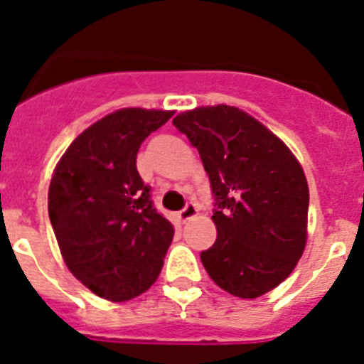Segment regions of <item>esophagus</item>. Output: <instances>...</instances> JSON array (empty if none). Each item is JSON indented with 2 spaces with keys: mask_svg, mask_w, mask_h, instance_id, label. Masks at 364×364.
<instances>
[{
  "mask_svg": "<svg viewBox=\"0 0 364 364\" xmlns=\"http://www.w3.org/2000/svg\"><path fill=\"white\" fill-rule=\"evenodd\" d=\"M196 213H198V206H196L192 201H190V203H186L185 208H183L181 212H179V219H181L183 223H186V220L192 219V217L196 215Z\"/></svg>",
  "mask_w": 364,
  "mask_h": 364,
  "instance_id": "obj_1",
  "label": "esophagus"
}]
</instances>
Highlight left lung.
<instances>
[{
	"label": "left lung",
	"mask_w": 364,
	"mask_h": 364,
	"mask_svg": "<svg viewBox=\"0 0 364 364\" xmlns=\"http://www.w3.org/2000/svg\"><path fill=\"white\" fill-rule=\"evenodd\" d=\"M198 149L213 193L217 240L201 262L220 289L257 298L293 273L307 240L309 186L287 145L232 105L172 120Z\"/></svg>",
	"instance_id": "8db88e82"
}]
</instances>
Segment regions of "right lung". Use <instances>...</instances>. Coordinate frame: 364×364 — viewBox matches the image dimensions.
Here are the masks:
<instances>
[{
  "label": "right lung",
  "instance_id": "add662e5",
  "mask_svg": "<svg viewBox=\"0 0 364 364\" xmlns=\"http://www.w3.org/2000/svg\"><path fill=\"white\" fill-rule=\"evenodd\" d=\"M172 114L114 111L77 136L53 172L48 213L64 262L105 300L127 301L145 293L174 237L136 168L140 145Z\"/></svg>",
  "mask_w": 364,
  "mask_h": 364
}]
</instances>
